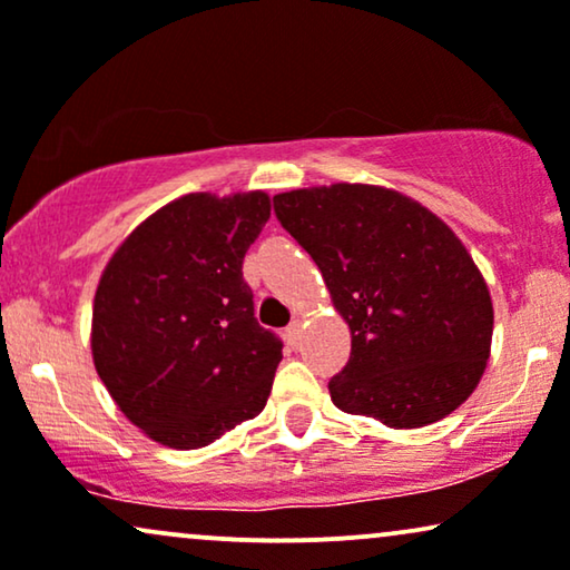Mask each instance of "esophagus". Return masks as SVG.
<instances>
[{
    "label": "esophagus",
    "mask_w": 570,
    "mask_h": 570,
    "mask_svg": "<svg viewBox=\"0 0 570 570\" xmlns=\"http://www.w3.org/2000/svg\"><path fill=\"white\" fill-rule=\"evenodd\" d=\"M302 338V323L299 321H292L289 328H286V342L292 344V347H297Z\"/></svg>",
    "instance_id": "34e87169"
}]
</instances>
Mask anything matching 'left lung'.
<instances>
[{"instance_id":"left-lung-1","label":"left lung","mask_w":570,"mask_h":570,"mask_svg":"<svg viewBox=\"0 0 570 570\" xmlns=\"http://www.w3.org/2000/svg\"><path fill=\"white\" fill-rule=\"evenodd\" d=\"M352 334L331 400L389 429H421L479 386L492 347L487 281L444 220L405 194L331 184L273 197Z\"/></svg>"}]
</instances>
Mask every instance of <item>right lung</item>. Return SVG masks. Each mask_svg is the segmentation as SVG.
<instances>
[{
    "label": "right lung",
    "mask_w": 570,
    "mask_h": 570,
    "mask_svg": "<svg viewBox=\"0 0 570 570\" xmlns=\"http://www.w3.org/2000/svg\"><path fill=\"white\" fill-rule=\"evenodd\" d=\"M271 218L265 191H199L149 215L94 294V368L134 426L173 450L220 439L268 402L281 338L242 276Z\"/></svg>",
    "instance_id": "1"
}]
</instances>
